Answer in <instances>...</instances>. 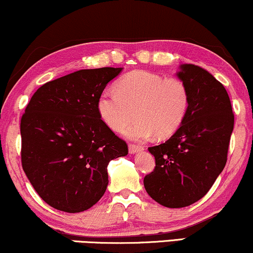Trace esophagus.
Wrapping results in <instances>:
<instances>
[{
    "mask_svg": "<svg viewBox=\"0 0 253 253\" xmlns=\"http://www.w3.org/2000/svg\"><path fill=\"white\" fill-rule=\"evenodd\" d=\"M143 150V148L141 147V145H136V144H129L128 145V151H129V154H136L138 151H142Z\"/></svg>",
    "mask_w": 253,
    "mask_h": 253,
    "instance_id": "1",
    "label": "esophagus"
}]
</instances>
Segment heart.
Here are the masks:
<instances>
[{"label":"heart","mask_w":253,"mask_h":253,"mask_svg":"<svg viewBox=\"0 0 253 253\" xmlns=\"http://www.w3.org/2000/svg\"><path fill=\"white\" fill-rule=\"evenodd\" d=\"M188 108L189 91L182 81L141 70L126 74L117 90L103 91L97 101L99 117L115 131L124 129L135 111L138 120L124 130L135 141L169 137L183 123Z\"/></svg>","instance_id":"heart-1"}]
</instances>
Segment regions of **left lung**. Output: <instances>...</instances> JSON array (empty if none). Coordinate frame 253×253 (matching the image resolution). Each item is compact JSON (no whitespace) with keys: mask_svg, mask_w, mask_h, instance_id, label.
<instances>
[{"mask_svg":"<svg viewBox=\"0 0 253 253\" xmlns=\"http://www.w3.org/2000/svg\"><path fill=\"white\" fill-rule=\"evenodd\" d=\"M176 76L189 91V108L175 133L148 149L156 159L143 183L152 199L179 209L204 197L227 162L234 113L228 92L211 73L182 64Z\"/></svg>","mask_w":253,"mask_h":253,"instance_id":"8db88e82","label":"left lung"}]
</instances>
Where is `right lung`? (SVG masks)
<instances>
[{"mask_svg": "<svg viewBox=\"0 0 253 253\" xmlns=\"http://www.w3.org/2000/svg\"><path fill=\"white\" fill-rule=\"evenodd\" d=\"M123 67L80 70L44 84L21 117V165L35 191L59 211L95 205L109 183L108 165L128 154L105 125L98 97Z\"/></svg>", "mask_w": 253, "mask_h": 253, "instance_id": "obj_1", "label": "right lung"}]
</instances>
